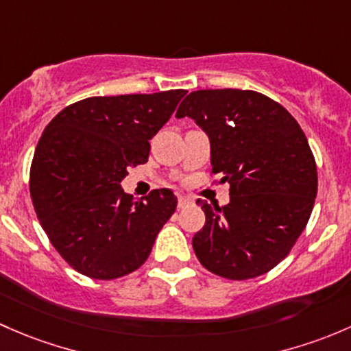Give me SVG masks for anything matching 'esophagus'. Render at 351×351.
<instances>
[{"label": "esophagus", "mask_w": 351, "mask_h": 351, "mask_svg": "<svg viewBox=\"0 0 351 351\" xmlns=\"http://www.w3.org/2000/svg\"><path fill=\"white\" fill-rule=\"evenodd\" d=\"M189 204H193V199H189V197H187V196H179V202H177V208L184 209V208H186V206H189Z\"/></svg>", "instance_id": "34e87169"}]
</instances>
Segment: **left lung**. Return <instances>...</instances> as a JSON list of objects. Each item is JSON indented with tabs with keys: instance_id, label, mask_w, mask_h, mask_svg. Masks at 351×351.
I'll return each mask as SVG.
<instances>
[{
	"instance_id": "1",
	"label": "left lung",
	"mask_w": 351,
	"mask_h": 351,
	"mask_svg": "<svg viewBox=\"0 0 351 351\" xmlns=\"http://www.w3.org/2000/svg\"><path fill=\"white\" fill-rule=\"evenodd\" d=\"M209 136L213 174L230 184L226 206L197 199L206 215L193 248L204 269L254 279L289 255L309 221L317 171L308 138L270 97L241 89H201L180 103Z\"/></svg>"
}]
</instances>
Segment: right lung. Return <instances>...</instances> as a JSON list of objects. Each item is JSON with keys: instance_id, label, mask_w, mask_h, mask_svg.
I'll return each mask as SVG.
<instances>
[{"instance_id": "obj_1", "label": "right lung", "mask_w": 351, "mask_h": 351, "mask_svg": "<svg viewBox=\"0 0 351 351\" xmlns=\"http://www.w3.org/2000/svg\"><path fill=\"white\" fill-rule=\"evenodd\" d=\"M186 93L88 97L43 130L30 169L32 202L50 243L82 276L111 280L136 270L174 215L171 189L138 201L120 182L149 160L150 140Z\"/></svg>"}]
</instances>
